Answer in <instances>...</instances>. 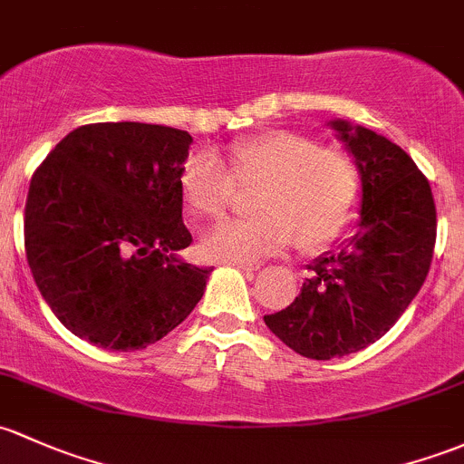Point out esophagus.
<instances>
[{
    "instance_id": "34e87169",
    "label": "esophagus",
    "mask_w": 464,
    "mask_h": 464,
    "mask_svg": "<svg viewBox=\"0 0 464 464\" xmlns=\"http://www.w3.org/2000/svg\"><path fill=\"white\" fill-rule=\"evenodd\" d=\"M233 266H237V269H242V271H257L260 269V265H257V262H231Z\"/></svg>"
}]
</instances>
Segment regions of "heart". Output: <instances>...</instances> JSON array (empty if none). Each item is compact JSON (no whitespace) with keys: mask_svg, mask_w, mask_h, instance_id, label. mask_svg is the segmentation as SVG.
I'll return each mask as SVG.
<instances>
[{"mask_svg":"<svg viewBox=\"0 0 464 464\" xmlns=\"http://www.w3.org/2000/svg\"><path fill=\"white\" fill-rule=\"evenodd\" d=\"M240 191H256V219L224 222L199 242L208 260L253 262L295 242L320 251L353 222L360 202L355 160L340 146H320L297 130H266L228 146L227 169L208 153H195L179 175V191L195 218L216 219Z\"/></svg>","mask_w":464,"mask_h":464,"instance_id":"obj_1","label":"heart"}]
</instances>
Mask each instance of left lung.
<instances>
[{
  "instance_id": "8db88e82",
  "label": "left lung",
  "mask_w": 464,
  "mask_h": 464,
  "mask_svg": "<svg viewBox=\"0 0 464 464\" xmlns=\"http://www.w3.org/2000/svg\"><path fill=\"white\" fill-rule=\"evenodd\" d=\"M362 179L358 228L338 251L309 265L311 277L266 326L295 353L331 360L382 338L425 282L436 246L429 179L382 135L329 121Z\"/></svg>"
}]
</instances>
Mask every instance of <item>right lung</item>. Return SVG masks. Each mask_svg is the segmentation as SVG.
Segmentation results:
<instances>
[{"mask_svg":"<svg viewBox=\"0 0 464 464\" xmlns=\"http://www.w3.org/2000/svg\"><path fill=\"white\" fill-rule=\"evenodd\" d=\"M193 138L140 121L71 130L33 173L24 246L57 320L113 351L162 340L195 309L213 269L175 251L193 242L179 175Z\"/></svg>","mask_w":464,"mask_h":464,"instance_id":"1","label":"right lung"}]
</instances>
